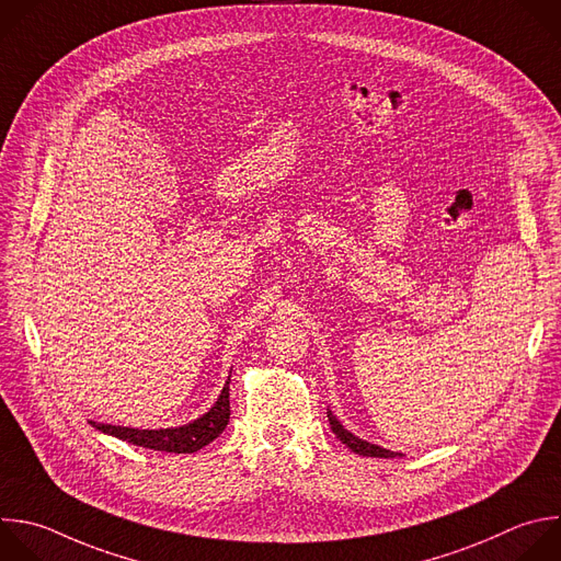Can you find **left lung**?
Listing matches in <instances>:
<instances>
[{
	"mask_svg": "<svg viewBox=\"0 0 561 561\" xmlns=\"http://www.w3.org/2000/svg\"><path fill=\"white\" fill-rule=\"evenodd\" d=\"M328 423H330L334 436H336L343 445H347L354 454L371 456V458H394V456H397V454L390 451V449H383V447H379V445H371V443H367V440H360V438H356L354 434H350L347 430H343L341 423L332 416V412H328Z\"/></svg>",
	"mask_w": 561,
	"mask_h": 561,
	"instance_id": "obj_1",
	"label": "left lung"
}]
</instances>
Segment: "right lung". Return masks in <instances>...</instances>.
<instances>
[{
	"instance_id": "right-lung-1",
	"label": "right lung",
	"mask_w": 561,
	"mask_h": 561,
	"mask_svg": "<svg viewBox=\"0 0 561 561\" xmlns=\"http://www.w3.org/2000/svg\"><path fill=\"white\" fill-rule=\"evenodd\" d=\"M231 381V379H229ZM229 381L216 401V405L201 416L198 421L175 427V430H131V427H118V425H103V423H92L99 432H105L110 436H116L121 440H127L138 447H147L153 451H169V454H194L203 449L205 445L214 443L225 427L229 425L231 416V403H229Z\"/></svg>"
}]
</instances>
